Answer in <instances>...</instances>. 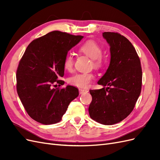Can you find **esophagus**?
<instances>
[{"label": "esophagus", "mask_w": 160, "mask_h": 160, "mask_svg": "<svg viewBox=\"0 0 160 160\" xmlns=\"http://www.w3.org/2000/svg\"><path fill=\"white\" fill-rule=\"evenodd\" d=\"M79 91L80 94H84V93H88V90H86V89H79Z\"/></svg>", "instance_id": "esophagus-1"}]
</instances>
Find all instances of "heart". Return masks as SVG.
Here are the masks:
<instances>
[{
    "label": "heart",
    "instance_id": "1",
    "mask_svg": "<svg viewBox=\"0 0 160 160\" xmlns=\"http://www.w3.org/2000/svg\"><path fill=\"white\" fill-rule=\"evenodd\" d=\"M81 52L88 55L91 59H93V65L95 67H100L103 64V59L101 57L102 55V49L95 41H88L85 42L79 48ZM74 64V57L71 52L67 53L63 59V67L67 71H71ZM94 78L92 73L80 72L76 73L70 77L68 82L72 85L81 88H85L89 85L90 82Z\"/></svg>",
    "mask_w": 160,
    "mask_h": 160
}]
</instances>
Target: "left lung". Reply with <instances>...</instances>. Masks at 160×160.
<instances>
[{
    "instance_id": "8db88e82",
    "label": "left lung",
    "mask_w": 160,
    "mask_h": 160,
    "mask_svg": "<svg viewBox=\"0 0 160 160\" xmlns=\"http://www.w3.org/2000/svg\"><path fill=\"white\" fill-rule=\"evenodd\" d=\"M103 37L110 46V63L98 82L104 88L89 91V113L95 122L109 125L122 122L133 111L141 93L142 71L138 53L127 38L111 32H104Z\"/></svg>"
}]
</instances>
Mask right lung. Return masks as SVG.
Instances as JSON below:
<instances>
[{
  "label": "right lung",
  "instance_id": "obj_1",
  "mask_svg": "<svg viewBox=\"0 0 160 160\" xmlns=\"http://www.w3.org/2000/svg\"><path fill=\"white\" fill-rule=\"evenodd\" d=\"M83 38L61 31H52L28 45L17 71V90L30 117L44 125L61 120L71 101L79 95L73 86L59 80L64 75V57Z\"/></svg>",
  "mask_w": 160,
  "mask_h": 160
}]
</instances>
